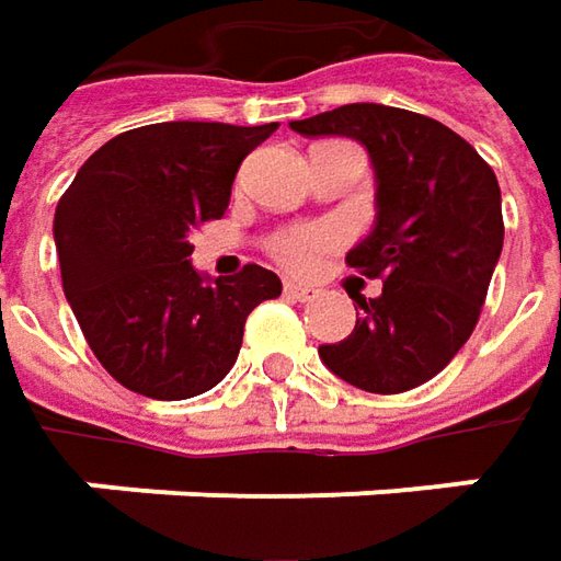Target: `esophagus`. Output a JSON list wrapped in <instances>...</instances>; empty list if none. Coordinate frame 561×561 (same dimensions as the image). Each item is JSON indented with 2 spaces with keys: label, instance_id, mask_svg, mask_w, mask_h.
<instances>
[{
  "label": "esophagus",
  "instance_id": "obj_1",
  "mask_svg": "<svg viewBox=\"0 0 561 561\" xmlns=\"http://www.w3.org/2000/svg\"><path fill=\"white\" fill-rule=\"evenodd\" d=\"M284 293H287L290 299H296V302H312L314 296H318V290H314V287H306V284H293V280H287V284H284Z\"/></svg>",
  "mask_w": 561,
  "mask_h": 561
}]
</instances>
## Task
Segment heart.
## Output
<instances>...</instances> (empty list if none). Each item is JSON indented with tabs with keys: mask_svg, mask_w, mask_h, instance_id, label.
Here are the masks:
<instances>
[{
	"mask_svg": "<svg viewBox=\"0 0 561 561\" xmlns=\"http://www.w3.org/2000/svg\"><path fill=\"white\" fill-rule=\"evenodd\" d=\"M340 240V230L331 225H302L284 230L277 240H274V255L293 271L312 268L318 252L328 247H334Z\"/></svg>",
	"mask_w": 561,
	"mask_h": 561,
	"instance_id": "heart-1",
	"label": "heart"
}]
</instances>
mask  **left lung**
<instances>
[{"instance_id":"left-lung-1","label":"left lung","mask_w":561,"mask_h":561,"mask_svg":"<svg viewBox=\"0 0 561 561\" xmlns=\"http://www.w3.org/2000/svg\"><path fill=\"white\" fill-rule=\"evenodd\" d=\"M290 130L350 137L375 168V227L346 265L380 277L383 290L365 299L346 284L356 328L318 346L321 362L368 393H402L440 375L474 331L503 252L493 168L440 121L377 102L290 121Z\"/></svg>"}]
</instances>
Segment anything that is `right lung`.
Returning a JSON list of instances; mask_svg holds the SVG:
<instances>
[{"label": "right lung", "instance_id": "obj_1", "mask_svg": "<svg viewBox=\"0 0 561 561\" xmlns=\"http://www.w3.org/2000/svg\"><path fill=\"white\" fill-rule=\"evenodd\" d=\"M277 124L164 121L118 134L80 164L53 221L61 287L102 368L149 399L221 383L249 312L280 277L193 268L190 233L221 218L237 168Z\"/></svg>", "mask_w": 561, "mask_h": 561}]
</instances>
